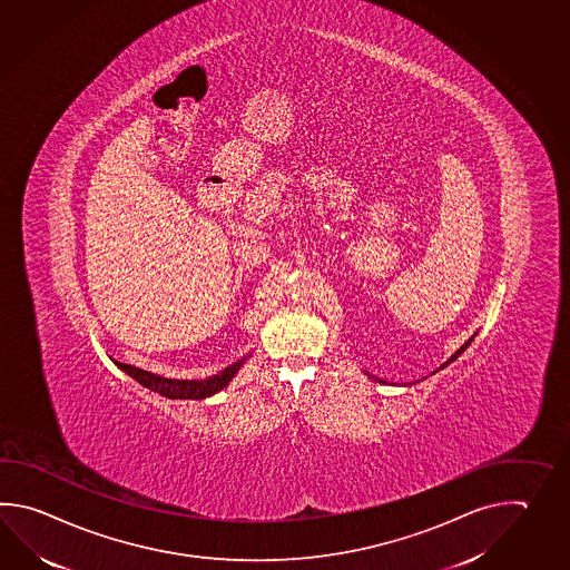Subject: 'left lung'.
Here are the masks:
<instances>
[{"instance_id": "obj_1", "label": "left lung", "mask_w": 570, "mask_h": 570, "mask_svg": "<svg viewBox=\"0 0 570 570\" xmlns=\"http://www.w3.org/2000/svg\"><path fill=\"white\" fill-rule=\"evenodd\" d=\"M476 335V333H475ZM475 335H473V337L469 338V341H466L465 345H463V347L459 348V351H456V353H454V355H451V360H446L444 361V363H442L441 367H439V370H444V367H446V365H449V363H453L454 360H456V357H459V355H461V353H463V351H465L466 347H469V345H471V341H473V338H475ZM439 370H436V372H439ZM372 377H375V375H372ZM375 382H380V384H382V382H384V380H380V377H375Z\"/></svg>"}]
</instances>
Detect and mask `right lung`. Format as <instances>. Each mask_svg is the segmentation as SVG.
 <instances>
[{
  "label": "right lung",
  "instance_id": "obj_1",
  "mask_svg": "<svg viewBox=\"0 0 570 570\" xmlns=\"http://www.w3.org/2000/svg\"><path fill=\"white\" fill-rule=\"evenodd\" d=\"M244 360L233 363L229 367H225L223 372L213 375L209 380H170V377H163V375H156V373L144 372L138 370L134 365L128 363H119L116 361L117 367L121 372L128 373L129 377H134L138 384L148 387L156 394L164 395V397H170V400H203V397H209V395L222 392L223 387H227V384L235 377V373L239 372V367L244 365Z\"/></svg>",
  "mask_w": 570,
  "mask_h": 570
}]
</instances>
